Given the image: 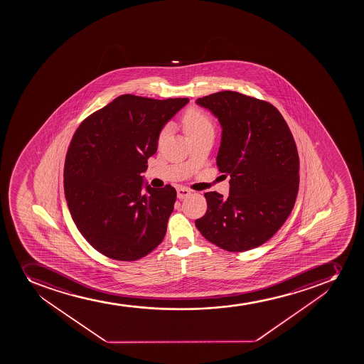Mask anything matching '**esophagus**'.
I'll use <instances>...</instances> for the list:
<instances>
[{
	"label": "esophagus",
	"instance_id": "1",
	"mask_svg": "<svg viewBox=\"0 0 364 364\" xmlns=\"http://www.w3.org/2000/svg\"><path fill=\"white\" fill-rule=\"evenodd\" d=\"M191 195V191L188 190V188H176V196H178V198L184 199L188 197V196Z\"/></svg>",
	"mask_w": 364,
	"mask_h": 364
}]
</instances>
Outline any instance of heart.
Returning a JSON list of instances; mask_svg holds the SVG:
<instances>
[{"label":"heart","instance_id":"obj_1","mask_svg":"<svg viewBox=\"0 0 364 364\" xmlns=\"http://www.w3.org/2000/svg\"><path fill=\"white\" fill-rule=\"evenodd\" d=\"M184 123L185 130L188 136L191 137L198 136L202 134L215 133V126L213 122L210 119L209 116L205 115L204 112H199L197 109H190L184 115L183 119ZM166 130L162 132L160 137L165 136Z\"/></svg>","mask_w":364,"mask_h":364}]
</instances>
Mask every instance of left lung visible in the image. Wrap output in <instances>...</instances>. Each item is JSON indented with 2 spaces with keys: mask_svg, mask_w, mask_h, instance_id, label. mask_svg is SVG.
<instances>
[{
  "mask_svg": "<svg viewBox=\"0 0 364 364\" xmlns=\"http://www.w3.org/2000/svg\"><path fill=\"white\" fill-rule=\"evenodd\" d=\"M196 103L222 128L216 162L230 176L227 198L208 192V211L196 220L200 234L228 252L268 241L286 222L298 195L299 156L287 123L275 107L235 91Z\"/></svg>",
  "mask_w": 364,
  "mask_h": 364,
  "instance_id": "1",
  "label": "left lung"
}]
</instances>
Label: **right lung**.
Instances as JSON below:
<instances>
[{
    "label": "right lung",
    "mask_w": 364,
    "mask_h": 364,
    "mask_svg": "<svg viewBox=\"0 0 364 364\" xmlns=\"http://www.w3.org/2000/svg\"><path fill=\"white\" fill-rule=\"evenodd\" d=\"M188 101L122 95L73 135L64 168L66 202L80 234L103 255L135 261L165 237L176 188H151L142 173L166 123Z\"/></svg>",
    "instance_id": "right-lung-1"
}]
</instances>
